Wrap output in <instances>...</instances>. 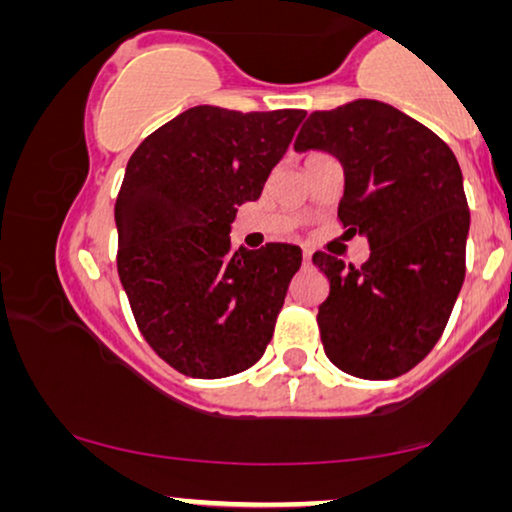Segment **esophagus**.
Masks as SVG:
<instances>
[{
  "mask_svg": "<svg viewBox=\"0 0 512 512\" xmlns=\"http://www.w3.org/2000/svg\"><path fill=\"white\" fill-rule=\"evenodd\" d=\"M311 259H313V253H311V250H308V248H304V262L311 264Z\"/></svg>",
  "mask_w": 512,
  "mask_h": 512,
  "instance_id": "obj_1",
  "label": "esophagus"
}]
</instances>
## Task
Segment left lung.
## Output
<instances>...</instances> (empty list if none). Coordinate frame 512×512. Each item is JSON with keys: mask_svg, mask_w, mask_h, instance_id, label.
<instances>
[{"mask_svg": "<svg viewBox=\"0 0 512 512\" xmlns=\"http://www.w3.org/2000/svg\"><path fill=\"white\" fill-rule=\"evenodd\" d=\"M294 150H325L341 162L338 220L371 248L359 269L313 255L329 280L318 308L327 357L350 376L397 378L434 348L464 283L471 215L457 157L431 129L376 99L311 113Z\"/></svg>", "mask_w": 512, "mask_h": 512, "instance_id": "left-lung-1", "label": "left lung"}]
</instances>
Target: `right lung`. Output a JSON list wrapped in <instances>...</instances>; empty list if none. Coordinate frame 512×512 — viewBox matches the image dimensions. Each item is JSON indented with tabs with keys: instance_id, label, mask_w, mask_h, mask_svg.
<instances>
[{
	"instance_id": "obj_1",
	"label": "right lung",
	"mask_w": 512,
	"mask_h": 512,
	"mask_svg": "<svg viewBox=\"0 0 512 512\" xmlns=\"http://www.w3.org/2000/svg\"><path fill=\"white\" fill-rule=\"evenodd\" d=\"M306 111L194 106L143 139L115 199L118 276L150 348L190 378H227L264 355L301 248L232 250Z\"/></svg>"
}]
</instances>
